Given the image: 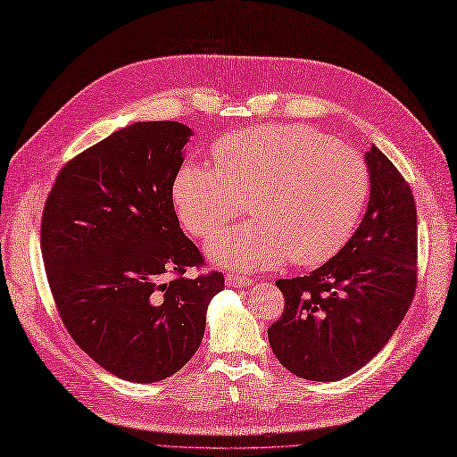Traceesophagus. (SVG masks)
<instances>
[{
    "mask_svg": "<svg viewBox=\"0 0 457 457\" xmlns=\"http://www.w3.org/2000/svg\"><path fill=\"white\" fill-rule=\"evenodd\" d=\"M227 285L228 287H250L252 285V279L250 277H244V275H227Z\"/></svg>",
    "mask_w": 457,
    "mask_h": 457,
    "instance_id": "1",
    "label": "esophagus"
}]
</instances>
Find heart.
Returning a JSON list of instances; mask_svg holds the SVG:
<instances>
[{
    "label": "heart",
    "mask_w": 457,
    "mask_h": 457,
    "mask_svg": "<svg viewBox=\"0 0 457 457\" xmlns=\"http://www.w3.org/2000/svg\"><path fill=\"white\" fill-rule=\"evenodd\" d=\"M217 170L184 164L172 197L182 225L213 238L244 213L253 220L207 246L238 271L291 258L298 267L331 260L353 235L370 194L362 154L306 126L277 124L228 133L215 145Z\"/></svg>",
    "instance_id": "obj_1"
}]
</instances>
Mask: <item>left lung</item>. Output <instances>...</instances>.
Listing matches in <instances>:
<instances>
[{
	"label": "left lung",
	"instance_id": "left-lung-1",
	"mask_svg": "<svg viewBox=\"0 0 457 457\" xmlns=\"http://www.w3.org/2000/svg\"><path fill=\"white\" fill-rule=\"evenodd\" d=\"M370 202L351 240L310 275L279 279L281 318L267 329L295 376L336 382L361 370L402 324L417 288V207L394 162L364 154Z\"/></svg>",
	"mask_w": 457,
	"mask_h": 457
}]
</instances>
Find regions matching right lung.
<instances>
[{"mask_svg":"<svg viewBox=\"0 0 457 457\" xmlns=\"http://www.w3.org/2000/svg\"><path fill=\"white\" fill-rule=\"evenodd\" d=\"M190 136L178 121L114 131L63 166L42 211V260L65 329L128 382L180 370L225 288L219 271L186 277L205 265L172 204Z\"/></svg>","mask_w":457,"mask_h":457,"instance_id":"add662e5","label":"right lung"}]
</instances>
